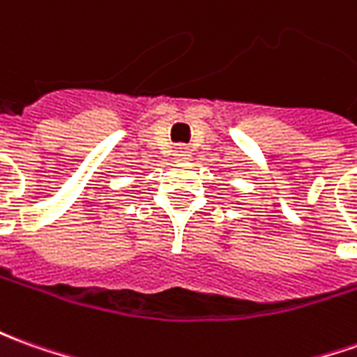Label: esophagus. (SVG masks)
Here are the masks:
<instances>
[{"mask_svg":"<svg viewBox=\"0 0 357 357\" xmlns=\"http://www.w3.org/2000/svg\"><path fill=\"white\" fill-rule=\"evenodd\" d=\"M174 156H176V158L178 160H185L189 156V150H188V146H181V144H179V146H176V150H174Z\"/></svg>","mask_w":357,"mask_h":357,"instance_id":"obj_1","label":"esophagus"}]
</instances>
